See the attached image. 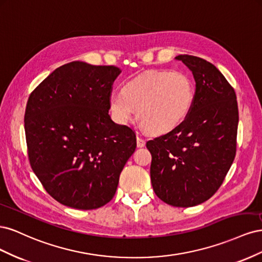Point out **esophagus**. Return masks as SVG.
Listing matches in <instances>:
<instances>
[{
    "mask_svg": "<svg viewBox=\"0 0 262 262\" xmlns=\"http://www.w3.org/2000/svg\"><path fill=\"white\" fill-rule=\"evenodd\" d=\"M137 145H138V147H143V146H145V140L144 139H142L141 137H137Z\"/></svg>",
    "mask_w": 262,
    "mask_h": 262,
    "instance_id": "1",
    "label": "esophagus"
}]
</instances>
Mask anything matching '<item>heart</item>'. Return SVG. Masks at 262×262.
<instances>
[{
	"label": "heart",
	"instance_id": "obj_1",
	"mask_svg": "<svg viewBox=\"0 0 262 262\" xmlns=\"http://www.w3.org/2000/svg\"><path fill=\"white\" fill-rule=\"evenodd\" d=\"M195 98V86L180 71H149L131 78L123 91L109 96V110L119 124H129L137 116L140 124L153 134L179 126L188 117Z\"/></svg>",
	"mask_w": 262,
	"mask_h": 262
}]
</instances>
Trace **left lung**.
I'll return each mask as SVG.
<instances>
[{"mask_svg":"<svg viewBox=\"0 0 262 262\" xmlns=\"http://www.w3.org/2000/svg\"><path fill=\"white\" fill-rule=\"evenodd\" d=\"M175 59L192 72L193 106L179 126L146 142V147L156 195L172 207L189 208L210 199L231 168L238 107L234 89L212 63L188 54Z\"/></svg>","mask_w":262,"mask_h":262,"instance_id":"obj_1","label":"left lung"}]
</instances>
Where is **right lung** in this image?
<instances>
[{
  "instance_id": "obj_1",
  "label": "right lung",
  "mask_w": 262,
  "mask_h": 262,
  "mask_svg": "<svg viewBox=\"0 0 262 262\" xmlns=\"http://www.w3.org/2000/svg\"><path fill=\"white\" fill-rule=\"evenodd\" d=\"M114 66L67 63L30 94L25 133L31 168L46 191L78 210L113 199L119 177L137 147L136 133L110 118Z\"/></svg>"
}]
</instances>
